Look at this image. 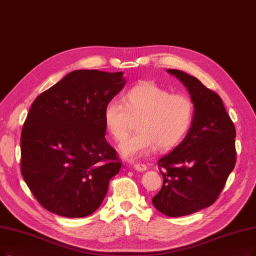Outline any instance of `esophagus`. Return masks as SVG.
I'll list each match as a JSON object with an SVG mask.
<instances>
[{
    "label": "esophagus",
    "mask_w": 256,
    "mask_h": 256,
    "mask_svg": "<svg viewBox=\"0 0 256 256\" xmlns=\"http://www.w3.org/2000/svg\"><path fill=\"white\" fill-rule=\"evenodd\" d=\"M134 168L138 171H145L147 169V165L144 162H138L134 164Z\"/></svg>",
    "instance_id": "1"
}]
</instances>
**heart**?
<instances>
[{
	"instance_id": "heart-1",
	"label": "heart",
	"mask_w": 256,
	"mask_h": 256,
	"mask_svg": "<svg viewBox=\"0 0 256 256\" xmlns=\"http://www.w3.org/2000/svg\"><path fill=\"white\" fill-rule=\"evenodd\" d=\"M120 102H110L104 109L106 131L114 140L124 138L138 120L136 134L126 138L120 151L127 158H136L160 150H170L184 140L194 120L192 100L171 94L154 82H140L130 88Z\"/></svg>"
}]
</instances>
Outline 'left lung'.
<instances>
[{
    "mask_svg": "<svg viewBox=\"0 0 256 256\" xmlns=\"http://www.w3.org/2000/svg\"><path fill=\"white\" fill-rule=\"evenodd\" d=\"M168 72L187 87L196 108L186 138L158 162L162 186L152 204L165 216L178 218L218 198L236 162V131L218 94L182 70Z\"/></svg>",
    "mask_w": 256,
    "mask_h": 256,
    "instance_id": "8db88e82",
    "label": "left lung"
}]
</instances>
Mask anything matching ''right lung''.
<instances>
[{"label": "right lung", "instance_id": "1", "mask_svg": "<svg viewBox=\"0 0 256 256\" xmlns=\"http://www.w3.org/2000/svg\"><path fill=\"white\" fill-rule=\"evenodd\" d=\"M124 85L122 72L76 70L34 100L21 134V172L46 210L85 218L100 206L122 167L103 112Z\"/></svg>", "mask_w": 256, "mask_h": 256}]
</instances>
